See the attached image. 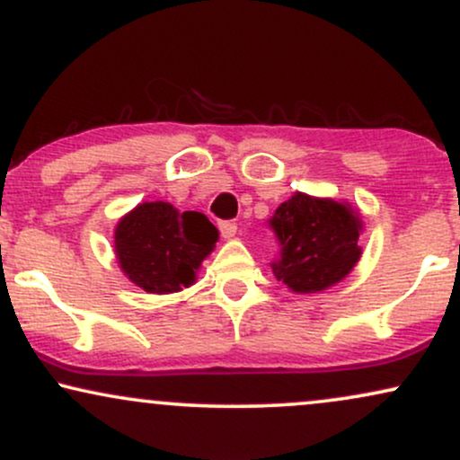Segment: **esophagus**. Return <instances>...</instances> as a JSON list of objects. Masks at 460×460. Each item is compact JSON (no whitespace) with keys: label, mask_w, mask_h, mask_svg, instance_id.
<instances>
[{"label":"esophagus","mask_w":460,"mask_h":460,"mask_svg":"<svg viewBox=\"0 0 460 460\" xmlns=\"http://www.w3.org/2000/svg\"><path fill=\"white\" fill-rule=\"evenodd\" d=\"M218 229H220V234H223V237H226V240L237 234V225L234 223V220H223V223L218 225Z\"/></svg>","instance_id":"1"}]
</instances>
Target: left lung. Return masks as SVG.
<instances>
[{
	"mask_svg": "<svg viewBox=\"0 0 460 460\" xmlns=\"http://www.w3.org/2000/svg\"><path fill=\"white\" fill-rule=\"evenodd\" d=\"M268 226L279 244L270 263L274 277L298 294L341 281L361 257V220L350 205L337 200L296 192L279 205Z\"/></svg>",
	"mask_w": 460,
	"mask_h": 460,
	"instance_id": "left-lung-1",
	"label": "left lung"
}]
</instances>
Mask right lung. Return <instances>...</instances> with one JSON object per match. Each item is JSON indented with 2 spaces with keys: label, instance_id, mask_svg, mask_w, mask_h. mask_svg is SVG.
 <instances>
[{
  "label": "right lung",
  "instance_id": "1",
  "mask_svg": "<svg viewBox=\"0 0 460 460\" xmlns=\"http://www.w3.org/2000/svg\"><path fill=\"white\" fill-rule=\"evenodd\" d=\"M218 229L200 212H177L171 203H142L116 226L120 268L151 294L179 292L194 281L214 251Z\"/></svg>",
  "mask_w": 460,
  "mask_h": 460
}]
</instances>
